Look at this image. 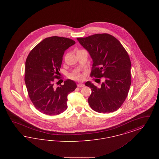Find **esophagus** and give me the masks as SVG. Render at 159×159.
<instances>
[{"mask_svg":"<svg viewBox=\"0 0 159 159\" xmlns=\"http://www.w3.org/2000/svg\"><path fill=\"white\" fill-rule=\"evenodd\" d=\"M77 87H83V86H84V84H83V83H78L77 84Z\"/></svg>","mask_w":159,"mask_h":159,"instance_id":"1","label":"esophagus"}]
</instances>
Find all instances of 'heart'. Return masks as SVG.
Returning <instances> with one entry per match:
<instances>
[{
  "label": "heart",
  "instance_id": "obj_1",
  "mask_svg": "<svg viewBox=\"0 0 159 159\" xmlns=\"http://www.w3.org/2000/svg\"><path fill=\"white\" fill-rule=\"evenodd\" d=\"M70 78L74 80H80L82 79V76L80 74H74V75H71L70 76Z\"/></svg>",
  "mask_w": 159,
  "mask_h": 159
}]
</instances>
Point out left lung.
I'll return each instance as SVG.
<instances>
[{"label":"left lung","mask_w":159,"mask_h":159,"mask_svg":"<svg viewBox=\"0 0 159 159\" xmlns=\"http://www.w3.org/2000/svg\"><path fill=\"white\" fill-rule=\"evenodd\" d=\"M77 39L93 60L91 77L106 79L99 88L90 82L85 83L92 90L88 99L91 108L103 113L117 110L131 84V62L127 51L116 38L107 33Z\"/></svg>","instance_id":"obj_1"}]
</instances>
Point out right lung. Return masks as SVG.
<instances>
[{
  "mask_svg": "<svg viewBox=\"0 0 159 159\" xmlns=\"http://www.w3.org/2000/svg\"><path fill=\"white\" fill-rule=\"evenodd\" d=\"M76 42L67 38H45L29 54L25 67L24 80L31 101L40 112L57 115L67 108V95L77 88L70 79L64 84L54 86L61 66L64 51Z\"/></svg>",
  "mask_w": 159,
  "mask_h": 159,
  "instance_id": "right-lung-1",
  "label": "right lung"
}]
</instances>
